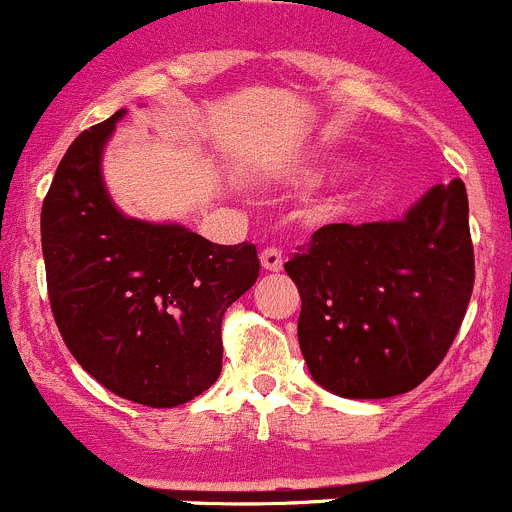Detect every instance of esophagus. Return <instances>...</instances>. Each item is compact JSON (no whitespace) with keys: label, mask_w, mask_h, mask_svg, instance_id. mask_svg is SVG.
Wrapping results in <instances>:
<instances>
[{"label":"esophagus","mask_w":512,"mask_h":512,"mask_svg":"<svg viewBox=\"0 0 512 512\" xmlns=\"http://www.w3.org/2000/svg\"><path fill=\"white\" fill-rule=\"evenodd\" d=\"M260 262L267 272H280L285 257H282L280 247H265V250L260 252Z\"/></svg>","instance_id":"esophagus-1"}]
</instances>
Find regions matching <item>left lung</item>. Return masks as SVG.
I'll return each instance as SVG.
<instances>
[{
  "mask_svg": "<svg viewBox=\"0 0 512 512\" xmlns=\"http://www.w3.org/2000/svg\"><path fill=\"white\" fill-rule=\"evenodd\" d=\"M307 370L340 398L403 395L443 362L475 282L468 192L435 185L403 220L325 225L285 262Z\"/></svg>",
  "mask_w": 512,
  "mask_h": 512,
  "instance_id": "1",
  "label": "left lung"
}]
</instances>
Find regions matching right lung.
Wrapping results in <instances>:
<instances>
[{"label": "right lung", "instance_id": "right-lung-1", "mask_svg": "<svg viewBox=\"0 0 512 512\" xmlns=\"http://www.w3.org/2000/svg\"><path fill=\"white\" fill-rule=\"evenodd\" d=\"M124 109L69 145L42 205L49 305L74 360L150 408L205 393L222 370V317L260 275L257 247L215 245L182 225L124 217L102 150Z\"/></svg>", "mask_w": 512, "mask_h": 512}]
</instances>
